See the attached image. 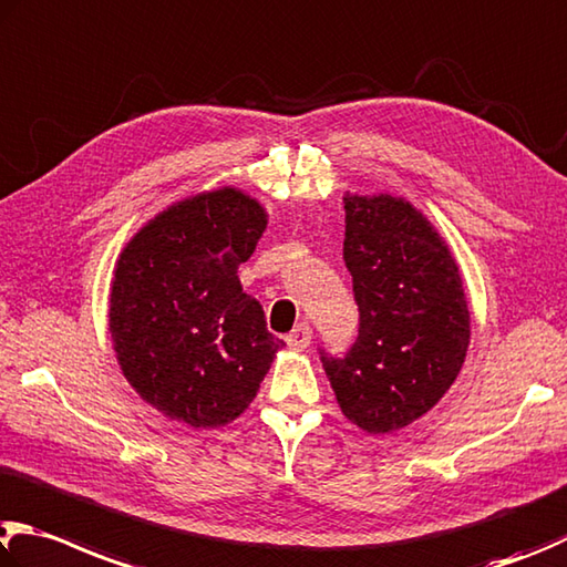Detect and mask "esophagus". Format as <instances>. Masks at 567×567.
<instances>
[{
	"mask_svg": "<svg viewBox=\"0 0 567 567\" xmlns=\"http://www.w3.org/2000/svg\"><path fill=\"white\" fill-rule=\"evenodd\" d=\"M285 342L290 349H295V352H302V349H307L312 344V329L310 324H297L290 334L285 337Z\"/></svg>",
	"mask_w": 567,
	"mask_h": 567,
	"instance_id": "34e87169",
	"label": "esophagus"
}]
</instances>
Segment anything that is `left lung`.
I'll return each instance as SVG.
<instances>
[{
    "instance_id": "left-lung-1",
    "label": "left lung",
    "mask_w": 567,
    "mask_h": 567,
    "mask_svg": "<svg viewBox=\"0 0 567 567\" xmlns=\"http://www.w3.org/2000/svg\"><path fill=\"white\" fill-rule=\"evenodd\" d=\"M344 210L359 337L344 359L322 364L354 426L394 434L456 382L471 342L466 292L446 240L406 198L347 193Z\"/></svg>"
}]
</instances>
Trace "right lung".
I'll return each mask as SVG.
<instances>
[{
    "label": "right lung",
    "instance_id": "obj_1",
    "mask_svg": "<svg viewBox=\"0 0 567 567\" xmlns=\"http://www.w3.org/2000/svg\"><path fill=\"white\" fill-rule=\"evenodd\" d=\"M265 228L260 200L223 185L171 203L123 245L109 295L113 352L133 391L171 421L230 424L285 347L238 277Z\"/></svg>",
    "mask_w": 567,
    "mask_h": 567
}]
</instances>
